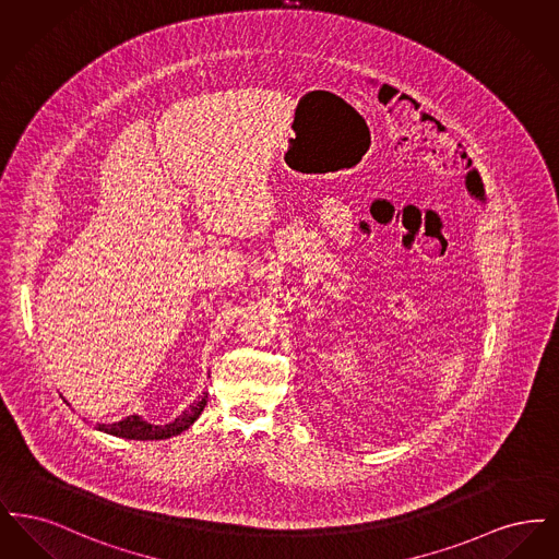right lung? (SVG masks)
Instances as JSON below:
<instances>
[{
  "instance_id": "right-lung-1",
  "label": "right lung",
  "mask_w": 559,
  "mask_h": 559,
  "mask_svg": "<svg viewBox=\"0 0 559 559\" xmlns=\"http://www.w3.org/2000/svg\"><path fill=\"white\" fill-rule=\"evenodd\" d=\"M205 404H207V394L203 392V396L194 400L180 417H176L167 426H151L142 417L130 415L117 424H98L96 429L110 433V436H117V438H126V440H165V438L182 433L185 429L192 426L199 419V415L203 413Z\"/></svg>"
}]
</instances>
